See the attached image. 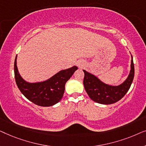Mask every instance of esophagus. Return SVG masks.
Returning <instances> with one entry per match:
<instances>
[{
	"label": "esophagus",
	"mask_w": 146,
	"mask_h": 146,
	"mask_svg": "<svg viewBox=\"0 0 146 146\" xmlns=\"http://www.w3.org/2000/svg\"><path fill=\"white\" fill-rule=\"evenodd\" d=\"M76 65L79 68H82V66H84V64L82 62H78L76 63Z\"/></svg>",
	"instance_id": "obj_1"
}]
</instances>
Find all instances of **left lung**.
Wrapping results in <instances>:
<instances>
[{
    "mask_svg": "<svg viewBox=\"0 0 146 146\" xmlns=\"http://www.w3.org/2000/svg\"><path fill=\"white\" fill-rule=\"evenodd\" d=\"M84 72V86L89 97L96 102L102 104H111L117 102L129 90L134 77V64L131 60L130 73L126 80L118 86L105 84L94 76L83 70Z\"/></svg>",
    "mask_w": 146,
    "mask_h": 146,
    "instance_id": "8db88e82",
    "label": "left lung"
}]
</instances>
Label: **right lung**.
I'll list each match as a JSON object with an SVG mask.
<instances>
[{
  "instance_id": "1",
  "label": "right lung",
  "mask_w": 146,
  "mask_h": 146,
  "mask_svg": "<svg viewBox=\"0 0 146 146\" xmlns=\"http://www.w3.org/2000/svg\"><path fill=\"white\" fill-rule=\"evenodd\" d=\"M14 69L16 83L22 94L36 105L47 107L56 104L62 99L64 93L66 82L70 78L78 67L73 66L61 70L46 81L33 84L27 82L20 76L17 66V57Z\"/></svg>"
}]
</instances>
